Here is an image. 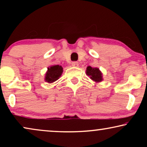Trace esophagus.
<instances>
[{
  "mask_svg": "<svg viewBox=\"0 0 147 147\" xmlns=\"http://www.w3.org/2000/svg\"><path fill=\"white\" fill-rule=\"evenodd\" d=\"M71 65L74 66V67H78L79 63H78V62H77V61H73L71 63Z\"/></svg>",
  "mask_w": 147,
  "mask_h": 147,
  "instance_id": "obj_1",
  "label": "esophagus"
}]
</instances>
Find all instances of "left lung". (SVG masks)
Returning a JSON list of instances; mask_svg holds the SVG:
<instances>
[{
  "mask_svg": "<svg viewBox=\"0 0 147 147\" xmlns=\"http://www.w3.org/2000/svg\"><path fill=\"white\" fill-rule=\"evenodd\" d=\"M86 74L88 76H90V78L92 80L96 82H100L102 80V73L98 68H92L90 66H88L86 69Z\"/></svg>",
  "mask_w": 147,
  "mask_h": 147,
  "instance_id": "8db88e82",
  "label": "left lung"
}]
</instances>
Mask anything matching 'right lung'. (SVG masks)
I'll use <instances>...</instances> for the list:
<instances>
[{
	"label": "right lung",
	"mask_w": 147,
	"mask_h": 147,
	"mask_svg": "<svg viewBox=\"0 0 147 147\" xmlns=\"http://www.w3.org/2000/svg\"><path fill=\"white\" fill-rule=\"evenodd\" d=\"M63 72V67L59 65H52L48 68V71L46 74L45 81L52 83L59 79Z\"/></svg>",
	"instance_id": "1"
}]
</instances>
